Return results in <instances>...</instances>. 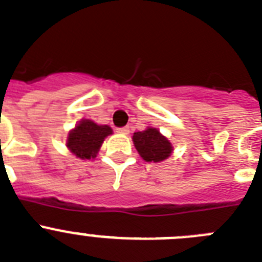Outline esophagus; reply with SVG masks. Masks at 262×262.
<instances>
[{
	"mask_svg": "<svg viewBox=\"0 0 262 262\" xmlns=\"http://www.w3.org/2000/svg\"><path fill=\"white\" fill-rule=\"evenodd\" d=\"M116 132H117V133H121V134H128L129 133V128H128V126H123V128H117Z\"/></svg>",
	"mask_w": 262,
	"mask_h": 262,
	"instance_id": "esophagus-1",
	"label": "esophagus"
}]
</instances>
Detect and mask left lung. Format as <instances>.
I'll return each mask as SVG.
<instances>
[{
  "label": "left lung",
  "mask_w": 262,
  "mask_h": 262,
  "mask_svg": "<svg viewBox=\"0 0 262 262\" xmlns=\"http://www.w3.org/2000/svg\"><path fill=\"white\" fill-rule=\"evenodd\" d=\"M133 142L143 160L154 163L169 158L173 150L169 141L155 128H147L143 132L134 133Z\"/></svg>",
  "instance_id": "left-lung-1"
}]
</instances>
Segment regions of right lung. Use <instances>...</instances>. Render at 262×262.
I'll return each mask as SVG.
<instances>
[{"label":"right lung","instance_id":"right-lung-1","mask_svg":"<svg viewBox=\"0 0 262 262\" xmlns=\"http://www.w3.org/2000/svg\"><path fill=\"white\" fill-rule=\"evenodd\" d=\"M112 134L108 125H98L92 120H81L67 138V147L80 159L95 158L102 142L107 136Z\"/></svg>","mask_w":262,"mask_h":262}]
</instances>
